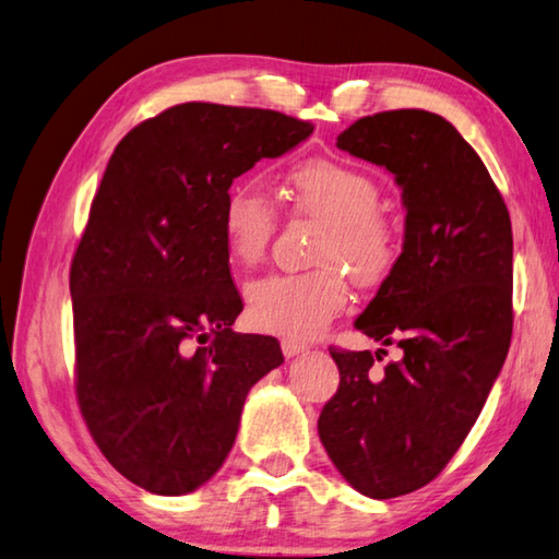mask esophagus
<instances>
[{
	"label": "esophagus",
	"instance_id": "obj_1",
	"mask_svg": "<svg viewBox=\"0 0 559 559\" xmlns=\"http://www.w3.org/2000/svg\"><path fill=\"white\" fill-rule=\"evenodd\" d=\"M281 349H283V354H286L288 359H293V357H298V354L308 352V344L296 342V340H281Z\"/></svg>",
	"mask_w": 559,
	"mask_h": 559
}]
</instances>
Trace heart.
<instances>
[{
    "label": "heart",
    "instance_id": "1",
    "mask_svg": "<svg viewBox=\"0 0 559 559\" xmlns=\"http://www.w3.org/2000/svg\"><path fill=\"white\" fill-rule=\"evenodd\" d=\"M296 207L328 222L306 273H269L247 286V318L253 330L290 340H310L347 308L349 286L332 263H342L364 286L389 276L399 239L379 215V188L367 174L337 160L310 158L288 174ZM222 241L229 259L251 266L263 259L276 229V210L257 182L239 180L222 205Z\"/></svg>",
    "mask_w": 559,
    "mask_h": 559
}]
</instances>
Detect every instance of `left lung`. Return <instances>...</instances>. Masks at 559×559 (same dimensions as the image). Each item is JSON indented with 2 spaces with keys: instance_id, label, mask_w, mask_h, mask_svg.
<instances>
[{
  "instance_id": "obj_1",
  "label": "left lung",
  "mask_w": 559,
  "mask_h": 559,
  "mask_svg": "<svg viewBox=\"0 0 559 559\" xmlns=\"http://www.w3.org/2000/svg\"><path fill=\"white\" fill-rule=\"evenodd\" d=\"M403 190V251L354 328L403 357L330 349L340 389L318 420L332 464L359 493L430 484L460 450L513 332L511 217L489 170L448 119L425 109L361 117L337 136Z\"/></svg>"
}]
</instances>
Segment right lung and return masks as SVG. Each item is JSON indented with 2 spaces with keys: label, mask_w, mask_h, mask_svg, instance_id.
Segmentation results:
<instances>
[{
  "label": "right lung",
  "mask_w": 559,
  "mask_h": 559,
  "mask_svg": "<svg viewBox=\"0 0 559 559\" xmlns=\"http://www.w3.org/2000/svg\"><path fill=\"white\" fill-rule=\"evenodd\" d=\"M273 109L176 105L119 141L70 263L75 393L115 469L158 496L195 491L235 444L247 393L283 364L245 308L222 241L231 180L312 134Z\"/></svg>",
  "instance_id": "right-lung-1"
}]
</instances>
